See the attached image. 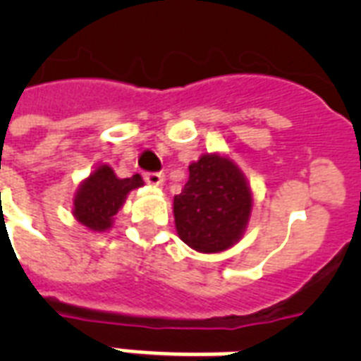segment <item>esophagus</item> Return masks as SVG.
Masks as SVG:
<instances>
[{
    "mask_svg": "<svg viewBox=\"0 0 361 361\" xmlns=\"http://www.w3.org/2000/svg\"><path fill=\"white\" fill-rule=\"evenodd\" d=\"M163 180L164 176L159 174V172H146V174H144V181H146L147 185H163Z\"/></svg>",
    "mask_w": 361,
    "mask_h": 361,
    "instance_id": "1",
    "label": "esophagus"
}]
</instances>
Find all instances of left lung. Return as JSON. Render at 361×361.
<instances>
[{"instance_id": "left-lung-1", "label": "left lung", "mask_w": 361, "mask_h": 361, "mask_svg": "<svg viewBox=\"0 0 361 361\" xmlns=\"http://www.w3.org/2000/svg\"><path fill=\"white\" fill-rule=\"evenodd\" d=\"M252 208L245 176L228 157L206 153L189 164V181L174 197L176 231L198 252H221L241 238Z\"/></svg>"}]
</instances>
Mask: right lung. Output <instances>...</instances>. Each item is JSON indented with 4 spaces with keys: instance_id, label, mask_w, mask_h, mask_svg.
I'll return each mask as SVG.
<instances>
[{
    "instance_id": "1",
    "label": "right lung",
    "mask_w": 361,
    "mask_h": 361,
    "mask_svg": "<svg viewBox=\"0 0 361 361\" xmlns=\"http://www.w3.org/2000/svg\"><path fill=\"white\" fill-rule=\"evenodd\" d=\"M140 185H144L140 174L121 180L109 164H101L78 187L75 202H73L75 204L73 214L76 221L87 226L90 231H109L114 215L123 206L127 195Z\"/></svg>"
}]
</instances>
